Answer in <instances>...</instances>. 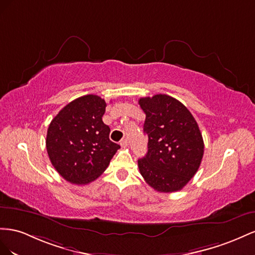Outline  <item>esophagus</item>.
<instances>
[{"label": "esophagus", "mask_w": 255, "mask_h": 255, "mask_svg": "<svg viewBox=\"0 0 255 255\" xmlns=\"http://www.w3.org/2000/svg\"><path fill=\"white\" fill-rule=\"evenodd\" d=\"M121 145H122L123 147H127L128 146V140L127 139H123L121 141Z\"/></svg>", "instance_id": "1"}]
</instances>
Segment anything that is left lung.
<instances>
[{"mask_svg":"<svg viewBox=\"0 0 255 255\" xmlns=\"http://www.w3.org/2000/svg\"><path fill=\"white\" fill-rule=\"evenodd\" d=\"M146 118L147 154L137 160L144 180L158 192L181 190L190 180L204 154V142L190 111L164 94L140 98Z\"/></svg>","mask_w":255,"mask_h":255,"instance_id":"8db88e82","label":"left lung"}]
</instances>
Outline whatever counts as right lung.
<instances>
[{
  "mask_svg": "<svg viewBox=\"0 0 255 255\" xmlns=\"http://www.w3.org/2000/svg\"><path fill=\"white\" fill-rule=\"evenodd\" d=\"M107 104L97 95H85L65 106L51 121L46 140L54 169L69 183L86 185L103 174L121 147L109 139L103 122Z\"/></svg>",
  "mask_w": 255,
  "mask_h": 255,
  "instance_id": "obj_1",
  "label": "right lung"
}]
</instances>
